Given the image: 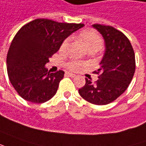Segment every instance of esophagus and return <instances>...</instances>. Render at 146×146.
<instances>
[{
  "instance_id": "obj_1",
  "label": "esophagus",
  "mask_w": 146,
  "mask_h": 146,
  "mask_svg": "<svg viewBox=\"0 0 146 146\" xmlns=\"http://www.w3.org/2000/svg\"><path fill=\"white\" fill-rule=\"evenodd\" d=\"M65 74H66L67 76H69V77H76V75H75V74H73V73H66Z\"/></svg>"
}]
</instances>
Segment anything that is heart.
I'll list each match as a JSON object with an SVG mask.
<instances>
[{"instance_id":"heart-1","label":"heart","mask_w":146,"mask_h":146,"mask_svg":"<svg viewBox=\"0 0 146 146\" xmlns=\"http://www.w3.org/2000/svg\"><path fill=\"white\" fill-rule=\"evenodd\" d=\"M81 41L83 42V44H85L86 48L90 50H95L98 51L99 49H101L103 45V40H102V37L99 36L98 33H96L94 30H85L81 33L80 35ZM69 40L67 38L65 39L62 44L60 45V51H65L66 48L69 45ZM83 63L78 60H71L67 63V68L69 69L70 70H73V71H77L81 69L83 66Z\"/></svg>"}]
</instances>
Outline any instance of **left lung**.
Here are the masks:
<instances>
[{"label": "left lung", "instance_id": "1", "mask_svg": "<svg viewBox=\"0 0 146 146\" xmlns=\"http://www.w3.org/2000/svg\"><path fill=\"white\" fill-rule=\"evenodd\" d=\"M105 40V53L95 73L98 80L93 83L86 78V85L78 92L90 103L103 106L113 102L126 90L135 72V54L129 40L112 26L95 24Z\"/></svg>", "mask_w": 146, "mask_h": 146}]
</instances>
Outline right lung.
Returning a JSON list of instances; mask_svg holds the SVG:
<instances>
[{
    "instance_id": "obj_1",
    "label": "right lung",
    "mask_w": 146,
    "mask_h": 146,
    "mask_svg": "<svg viewBox=\"0 0 146 146\" xmlns=\"http://www.w3.org/2000/svg\"><path fill=\"white\" fill-rule=\"evenodd\" d=\"M83 26L36 19L17 32L7 54L6 64L9 81L21 98L33 103H44L56 94L65 72L50 73L44 65L62 42Z\"/></svg>"
}]
</instances>
